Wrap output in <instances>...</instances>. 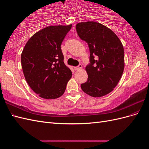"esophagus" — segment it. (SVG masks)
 Wrapping results in <instances>:
<instances>
[{
    "label": "esophagus",
    "mask_w": 149,
    "mask_h": 149,
    "mask_svg": "<svg viewBox=\"0 0 149 149\" xmlns=\"http://www.w3.org/2000/svg\"><path fill=\"white\" fill-rule=\"evenodd\" d=\"M82 68V65H81V64H79L78 66H75V67H74V69L75 70H80V69H81Z\"/></svg>",
    "instance_id": "obj_1"
}]
</instances>
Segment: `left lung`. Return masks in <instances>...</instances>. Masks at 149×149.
<instances>
[{"label": "left lung", "mask_w": 149, "mask_h": 149, "mask_svg": "<svg viewBox=\"0 0 149 149\" xmlns=\"http://www.w3.org/2000/svg\"><path fill=\"white\" fill-rule=\"evenodd\" d=\"M76 29L79 38L88 43L90 52V63L86 67L88 80L81 87L92 97L105 96L114 89L123 75V44L113 31L98 22H81Z\"/></svg>", "instance_id": "left-lung-1"}]
</instances>
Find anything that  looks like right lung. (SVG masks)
Here are the masks:
<instances>
[{
  "mask_svg": "<svg viewBox=\"0 0 149 149\" xmlns=\"http://www.w3.org/2000/svg\"><path fill=\"white\" fill-rule=\"evenodd\" d=\"M72 25L49 26L35 33L26 43L21 63L31 89L47 100L56 99L65 91L72 72L64 63L61 45Z\"/></svg>",
  "mask_w": 149,
  "mask_h": 149,
  "instance_id": "1",
  "label": "right lung"
}]
</instances>
